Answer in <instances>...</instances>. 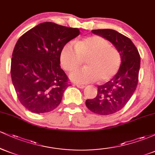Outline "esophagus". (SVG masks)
<instances>
[{"label": "esophagus", "instance_id": "esophagus-1", "mask_svg": "<svg viewBox=\"0 0 155 155\" xmlns=\"http://www.w3.org/2000/svg\"><path fill=\"white\" fill-rule=\"evenodd\" d=\"M76 87H77L80 88V89H84V88L85 87V86H84V85L80 84H76Z\"/></svg>", "mask_w": 155, "mask_h": 155}]
</instances>
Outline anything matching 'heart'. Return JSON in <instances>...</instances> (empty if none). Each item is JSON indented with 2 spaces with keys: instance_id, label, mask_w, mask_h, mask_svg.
Returning <instances> with one entry per match:
<instances>
[{
  "instance_id": "1",
  "label": "heart",
  "mask_w": 155,
  "mask_h": 155,
  "mask_svg": "<svg viewBox=\"0 0 155 155\" xmlns=\"http://www.w3.org/2000/svg\"><path fill=\"white\" fill-rule=\"evenodd\" d=\"M83 60L86 68L72 73L71 79L79 84L94 82L98 79L101 82H105L116 75L120 66L121 56L117 49L99 35L77 41L75 47L67 43L60 51V64L67 71H75Z\"/></svg>"
}]
</instances>
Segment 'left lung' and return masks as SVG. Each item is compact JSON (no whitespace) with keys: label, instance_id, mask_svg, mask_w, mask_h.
<instances>
[{"label":"left lung","instance_id":"1","mask_svg":"<svg viewBox=\"0 0 155 155\" xmlns=\"http://www.w3.org/2000/svg\"><path fill=\"white\" fill-rule=\"evenodd\" d=\"M109 41L119 51L121 64L116 75L108 82L97 87V96L86 101L87 107L93 113L109 115L122 109L132 97L138 81L140 58L132 41L114 30L92 31Z\"/></svg>","mask_w":155,"mask_h":155}]
</instances>
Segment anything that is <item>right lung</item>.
<instances>
[{
  "label": "right lung",
  "instance_id": "right-lung-1",
  "mask_svg": "<svg viewBox=\"0 0 155 155\" xmlns=\"http://www.w3.org/2000/svg\"><path fill=\"white\" fill-rule=\"evenodd\" d=\"M79 33V28L47 22L18 39L12 53L11 76L19 101L30 111L46 113L59 106L71 85L60 68V53Z\"/></svg>",
  "mask_w": 155,
  "mask_h": 155
}]
</instances>
